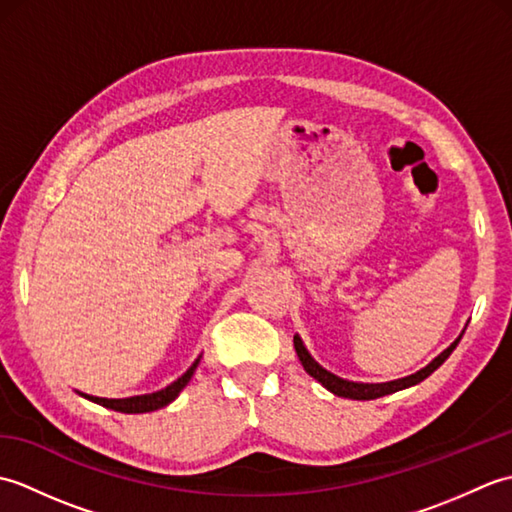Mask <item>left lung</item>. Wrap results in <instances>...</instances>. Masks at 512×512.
Returning <instances> with one entry per match:
<instances>
[{"mask_svg": "<svg viewBox=\"0 0 512 512\" xmlns=\"http://www.w3.org/2000/svg\"><path fill=\"white\" fill-rule=\"evenodd\" d=\"M462 334L440 356L433 358V361L427 367H422L420 372L411 374V376H405V378H398V380H389V383H352V380H345V378L334 376L332 372H328V369H323L317 361H314V358L310 356V352L306 350V345H303V341L299 339V334H295V350H297V356H299L303 369H306V372L312 378H317L325 389L332 391L334 396L352 398V400H374V398L394 394V391H400V389H407L411 385L422 383L424 378L431 376L444 361H447V358L451 356V352L455 350V345L460 343Z\"/></svg>", "mask_w": 512, "mask_h": 512, "instance_id": "8db88e82", "label": "left lung"}]
</instances>
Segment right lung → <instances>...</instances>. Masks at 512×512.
I'll return each instance as SVG.
<instances>
[{"label":"right lung","mask_w":512,"mask_h":512,"mask_svg":"<svg viewBox=\"0 0 512 512\" xmlns=\"http://www.w3.org/2000/svg\"><path fill=\"white\" fill-rule=\"evenodd\" d=\"M200 363V356L195 358V363L184 372L178 380H173L171 385H167L165 389L154 391V394H143V396H132V398H99V396H88V394H81L83 398H88L96 405H103L107 409H114V411H121V413H147V411H156L167 407L169 402H173L178 398L180 391L187 387V383L191 380L195 367Z\"/></svg>","instance_id":"right-lung-1"}]
</instances>
